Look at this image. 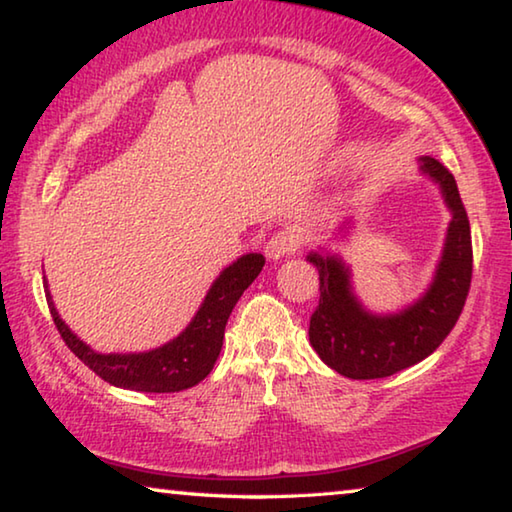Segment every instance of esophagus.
<instances>
[{"label":"esophagus","mask_w":512,"mask_h":512,"mask_svg":"<svg viewBox=\"0 0 512 512\" xmlns=\"http://www.w3.org/2000/svg\"><path fill=\"white\" fill-rule=\"evenodd\" d=\"M301 247V236L297 231H290V229H281L276 231L270 236L265 245V254L267 258H272V261H279V258H286L292 256L295 251Z\"/></svg>","instance_id":"1"}]
</instances>
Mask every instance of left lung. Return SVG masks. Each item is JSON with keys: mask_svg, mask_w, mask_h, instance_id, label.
Masks as SVG:
<instances>
[{"mask_svg": "<svg viewBox=\"0 0 512 512\" xmlns=\"http://www.w3.org/2000/svg\"><path fill=\"white\" fill-rule=\"evenodd\" d=\"M420 170L440 186L451 211L445 249L429 290L395 315H372L360 306L349 267L338 256L311 251L320 272V304L311 315L308 338L326 365L347 379H383L420 363L442 345L463 313L472 283V233L454 174L431 156Z\"/></svg>", "mask_w": 512, "mask_h": 512, "instance_id": "left-lung-1", "label": "left lung"}]
</instances>
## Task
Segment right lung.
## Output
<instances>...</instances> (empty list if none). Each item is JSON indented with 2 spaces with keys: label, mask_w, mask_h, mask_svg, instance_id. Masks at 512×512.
Returning a JSON list of instances; mask_svg holds the SVG:
<instances>
[{
  "label": "right lung",
  "mask_w": 512,
  "mask_h": 512,
  "mask_svg": "<svg viewBox=\"0 0 512 512\" xmlns=\"http://www.w3.org/2000/svg\"><path fill=\"white\" fill-rule=\"evenodd\" d=\"M263 265V254L240 256L213 281L186 331L165 342L163 347L142 351V354H99L90 349L61 320L49 288L45 290V297L65 345L106 383L136 392H179L192 388L211 374L215 360L220 356L224 326L229 322L233 306L238 304L242 292L251 286V281L261 274Z\"/></svg>",
  "instance_id": "right-lung-1"
}]
</instances>
